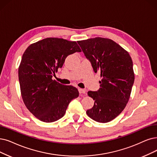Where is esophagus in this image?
<instances>
[{"mask_svg": "<svg viewBox=\"0 0 157 157\" xmlns=\"http://www.w3.org/2000/svg\"><path fill=\"white\" fill-rule=\"evenodd\" d=\"M78 91L80 94H86V90H83V89H81V88H78Z\"/></svg>", "mask_w": 157, "mask_h": 157, "instance_id": "esophagus-1", "label": "esophagus"}]
</instances>
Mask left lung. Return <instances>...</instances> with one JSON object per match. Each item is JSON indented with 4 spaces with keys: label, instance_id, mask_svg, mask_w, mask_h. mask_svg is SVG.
<instances>
[{
    "label": "left lung",
    "instance_id": "obj_1",
    "mask_svg": "<svg viewBox=\"0 0 157 157\" xmlns=\"http://www.w3.org/2000/svg\"><path fill=\"white\" fill-rule=\"evenodd\" d=\"M95 73H100V88L87 95L94 100L86 113L93 120L105 123L113 120L126 107L135 80L129 53L109 39L96 37L77 42Z\"/></svg>",
    "mask_w": 157,
    "mask_h": 157
}]
</instances>
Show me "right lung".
Returning <instances> with one entry per match:
<instances>
[{"mask_svg": "<svg viewBox=\"0 0 157 157\" xmlns=\"http://www.w3.org/2000/svg\"><path fill=\"white\" fill-rule=\"evenodd\" d=\"M81 49L75 41L46 38L32 44L24 52L18 67L22 98L28 109L39 120L53 122L65 114L78 90L53 80L66 58Z\"/></svg>", "mask_w": 157, "mask_h": 157, "instance_id": "1", "label": "right lung"}]
</instances>
